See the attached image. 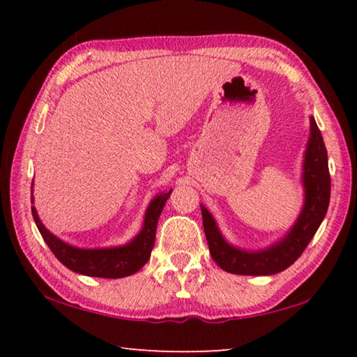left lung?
Here are the masks:
<instances>
[{
	"label": "left lung",
	"instance_id": "1",
	"mask_svg": "<svg viewBox=\"0 0 357 357\" xmlns=\"http://www.w3.org/2000/svg\"><path fill=\"white\" fill-rule=\"evenodd\" d=\"M304 204L294 225L285 236L261 250H244L223 238L213 214L202 206L203 228L211 257L223 271L239 275H273L289 268L309 245L328 213L331 198V176L321 132L310 116V135L302 164Z\"/></svg>",
	"mask_w": 357,
	"mask_h": 357
}]
</instances>
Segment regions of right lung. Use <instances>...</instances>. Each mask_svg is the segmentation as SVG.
I'll return each mask as SVG.
<instances>
[{
	"instance_id": "right-lung-1",
	"label": "right lung",
	"mask_w": 357,
	"mask_h": 357,
	"mask_svg": "<svg viewBox=\"0 0 357 357\" xmlns=\"http://www.w3.org/2000/svg\"><path fill=\"white\" fill-rule=\"evenodd\" d=\"M172 190L159 193L148 204L146 213H144L143 227L138 231L134 239H130L128 244L118 247H102V249H83L75 247L63 239L55 236L52 231H48L44 223L40 222L38 211L31 206V213L34 217L36 227H38L42 238L50 247V250L55 253V257L61 261L66 268L74 271L77 274L100 277V279H123L135 274L144 264L148 263L151 257V250L154 247L157 222L162 214L165 203L170 198ZM31 203L33 198V185H31Z\"/></svg>"
}]
</instances>
